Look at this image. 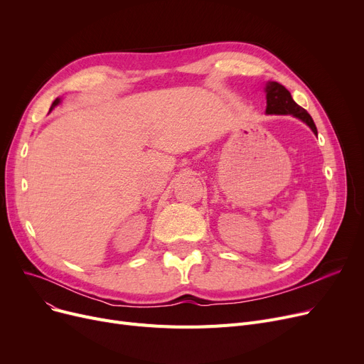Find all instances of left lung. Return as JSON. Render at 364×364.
Returning a JSON list of instances; mask_svg holds the SVG:
<instances>
[{"label": "left lung", "mask_w": 364, "mask_h": 364, "mask_svg": "<svg viewBox=\"0 0 364 364\" xmlns=\"http://www.w3.org/2000/svg\"><path fill=\"white\" fill-rule=\"evenodd\" d=\"M265 92H267V114H294L295 118H299L302 122L307 124L311 131L317 136V128L310 117V113L296 105L292 99L291 92L286 90L282 84L270 81L265 85Z\"/></svg>", "instance_id": "left-lung-1"}]
</instances>
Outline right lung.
<instances>
[{
	"mask_svg": "<svg viewBox=\"0 0 364 364\" xmlns=\"http://www.w3.org/2000/svg\"><path fill=\"white\" fill-rule=\"evenodd\" d=\"M59 103H60V99H55V100L53 102V106H51V109H50V110H53V107H54V106H57Z\"/></svg>",
	"mask_w": 364,
	"mask_h": 364,
	"instance_id": "obj_1",
	"label": "right lung"
}]
</instances>
